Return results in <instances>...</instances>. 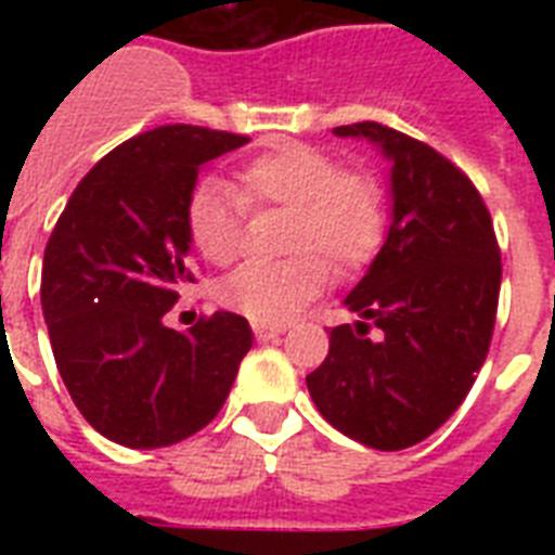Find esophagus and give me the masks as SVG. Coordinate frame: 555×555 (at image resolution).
I'll list each match as a JSON object with an SVG mask.
<instances>
[{"mask_svg":"<svg viewBox=\"0 0 555 555\" xmlns=\"http://www.w3.org/2000/svg\"><path fill=\"white\" fill-rule=\"evenodd\" d=\"M253 334H256V339L259 343H268V339H276L285 334V328L282 325H253Z\"/></svg>","mask_w":555,"mask_h":555,"instance_id":"esophagus-1","label":"esophagus"}]
</instances>
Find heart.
Instances as JSON below:
<instances>
[{"mask_svg":"<svg viewBox=\"0 0 555 555\" xmlns=\"http://www.w3.org/2000/svg\"><path fill=\"white\" fill-rule=\"evenodd\" d=\"M247 207H285V247L294 256L247 261L218 287L230 311L259 325H282L302 311L337 273L369 264L386 238V190L363 167H337L313 143L282 141L244 160L235 190L218 178L195 184L186 198V233L212 264H230L244 238Z\"/></svg>","mask_w":555,"mask_h":555,"instance_id":"heart-1","label":"heart"}]
</instances>
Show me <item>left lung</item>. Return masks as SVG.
<instances>
[{
  "label": "left lung",
  "mask_w": 555,
  "mask_h": 555,
  "mask_svg": "<svg viewBox=\"0 0 555 555\" xmlns=\"http://www.w3.org/2000/svg\"><path fill=\"white\" fill-rule=\"evenodd\" d=\"M334 134L363 138L391 160V227L346 296L360 322L331 328L328 357L305 383L334 429L397 452L429 438L469 395L495 328L501 250L483 198L440 152L374 120Z\"/></svg>",
  "instance_id": "8db88e82"
}]
</instances>
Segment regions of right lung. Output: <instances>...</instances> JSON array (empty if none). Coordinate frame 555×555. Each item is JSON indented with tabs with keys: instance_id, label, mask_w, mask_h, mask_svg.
Instances as JSON below:
<instances>
[{
	"instance_id": "1",
	"label": "right lung",
	"mask_w": 555,
	"mask_h": 555,
	"mask_svg": "<svg viewBox=\"0 0 555 555\" xmlns=\"http://www.w3.org/2000/svg\"><path fill=\"white\" fill-rule=\"evenodd\" d=\"M250 141L158 126L82 178L42 259V313L74 405L129 449L172 447L224 405L253 346L244 317L216 311L190 334L164 325L186 282V198L198 169Z\"/></svg>"
}]
</instances>
